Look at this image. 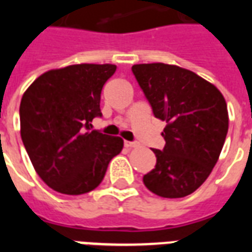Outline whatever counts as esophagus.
<instances>
[{
	"label": "esophagus",
	"mask_w": 252,
	"mask_h": 252,
	"mask_svg": "<svg viewBox=\"0 0 252 252\" xmlns=\"http://www.w3.org/2000/svg\"><path fill=\"white\" fill-rule=\"evenodd\" d=\"M124 146L126 148H136L139 147V143L137 142H124Z\"/></svg>",
	"instance_id": "obj_1"
}]
</instances>
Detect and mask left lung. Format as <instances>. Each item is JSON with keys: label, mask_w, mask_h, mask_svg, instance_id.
Masks as SVG:
<instances>
[{"label": "left lung", "mask_w": 252, "mask_h": 252, "mask_svg": "<svg viewBox=\"0 0 252 252\" xmlns=\"http://www.w3.org/2000/svg\"><path fill=\"white\" fill-rule=\"evenodd\" d=\"M132 72L154 116L166 121L164 148L153 150L157 164L143 182L164 198L191 194L220 157L228 132L227 102L215 85L182 67L144 63L132 66Z\"/></svg>", "instance_id": "left-lung-1"}]
</instances>
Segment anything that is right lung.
I'll return each instance as SVG.
<instances>
[{"label":"right lung","instance_id":"1","mask_svg":"<svg viewBox=\"0 0 252 252\" xmlns=\"http://www.w3.org/2000/svg\"><path fill=\"white\" fill-rule=\"evenodd\" d=\"M115 64H72L36 78L20 104L21 139L36 173L62 194L78 195L102 182L124 142L92 131Z\"/></svg>","mask_w":252,"mask_h":252}]
</instances>
